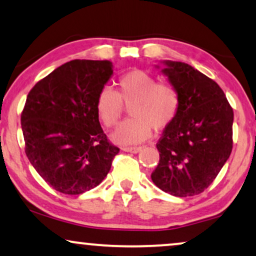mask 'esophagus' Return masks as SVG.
<instances>
[{"mask_svg":"<svg viewBox=\"0 0 256 256\" xmlns=\"http://www.w3.org/2000/svg\"><path fill=\"white\" fill-rule=\"evenodd\" d=\"M122 150L128 152H138L141 150V147H124Z\"/></svg>","mask_w":256,"mask_h":256,"instance_id":"34e87169","label":"esophagus"}]
</instances>
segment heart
Segmentation results:
<instances>
[{
    "label": "heart",
    "instance_id": "obj_1",
    "mask_svg": "<svg viewBox=\"0 0 256 256\" xmlns=\"http://www.w3.org/2000/svg\"><path fill=\"white\" fill-rule=\"evenodd\" d=\"M118 89L102 88L96 96L95 109L106 128L118 126L129 107V118L115 132L121 144H138L150 136L152 128L162 130L176 118L180 109V92L170 82H158L149 72L134 69L122 74L116 81Z\"/></svg>",
    "mask_w": 256,
    "mask_h": 256
}]
</instances>
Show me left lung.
I'll return each instance as SVG.
<instances>
[{
  "label": "left lung",
  "mask_w": 256,
  "mask_h": 256,
  "mask_svg": "<svg viewBox=\"0 0 256 256\" xmlns=\"http://www.w3.org/2000/svg\"><path fill=\"white\" fill-rule=\"evenodd\" d=\"M166 64L162 72L180 92V109L158 138L152 180L174 196H193L213 184L230 158L234 112L213 80L187 63Z\"/></svg>",
  "instance_id": "1"
}]
</instances>
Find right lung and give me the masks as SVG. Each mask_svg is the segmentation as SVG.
<instances>
[{"label": "right lung", "instance_id": "1", "mask_svg": "<svg viewBox=\"0 0 256 256\" xmlns=\"http://www.w3.org/2000/svg\"><path fill=\"white\" fill-rule=\"evenodd\" d=\"M112 74L109 61L72 60L43 78L21 114L26 155L40 176L62 194L101 184L120 149L100 124L95 102Z\"/></svg>", "mask_w": 256, "mask_h": 256}]
</instances>
